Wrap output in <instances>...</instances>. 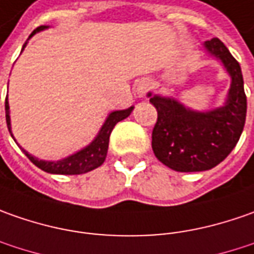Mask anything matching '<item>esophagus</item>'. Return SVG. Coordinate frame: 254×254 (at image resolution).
<instances>
[{
	"label": "esophagus",
	"mask_w": 254,
	"mask_h": 254,
	"mask_svg": "<svg viewBox=\"0 0 254 254\" xmlns=\"http://www.w3.org/2000/svg\"><path fill=\"white\" fill-rule=\"evenodd\" d=\"M149 90H150V84L149 83L143 81L142 84H139V87H137V94H139V97H144V95L149 92Z\"/></svg>",
	"instance_id": "esophagus-1"
}]
</instances>
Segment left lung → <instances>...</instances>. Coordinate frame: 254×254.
<instances>
[{"instance_id":"obj_1","label":"left lung","mask_w":254,"mask_h":254,"mask_svg":"<svg viewBox=\"0 0 254 254\" xmlns=\"http://www.w3.org/2000/svg\"><path fill=\"white\" fill-rule=\"evenodd\" d=\"M205 48L222 60L232 77L225 107L201 114L186 110L171 98H150L157 111L152 132L154 154L164 166L181 173L209 170L226 159L238 143L246 119L248 102L238 60L218 38L206 40Z\"/></svg>"}]
</instances>
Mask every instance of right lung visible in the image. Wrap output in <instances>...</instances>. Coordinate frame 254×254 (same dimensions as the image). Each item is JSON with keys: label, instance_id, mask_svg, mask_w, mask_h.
I'll return each mask as SVG.
<instances>
[{"label": "right lung", "instance_id": "obj_1", "mask_svg": "<svg viewBox=\"0 0 254 254\" xmlns=\"http://www.w3.org/2000/svg\"><path fill=\"white\" fill-rule=\"evenodd\" d=\"M46 26H39L35 31L32 32V35H35L36 32L45 29ZM29 36V38H31ZM26 46V43L23 45V48ZM22 48V50H23ZM133 107L127 108L124 111H115L110 114V117L107 118L104 127H101L100 133L95 137V140L91 144H88L85 149L77 152L73 156H68L63 160L59 162H43V160H38L33 156L25 152V154L28 156V159L31 160L35 166H38L40 170L46 171V173H52V174H83L87 171H91L97 167H100L101 164L104 163L107 153H108V143H110V135L112 132L114 127L118 124L119 121L125 119L129 117V114L132 112ZM5 118H6V125L8 129L11 132V122H9V105H8V98H5Z\"/></svg>", "mask_w": 254, "mask_h": 254}]
</instances>
